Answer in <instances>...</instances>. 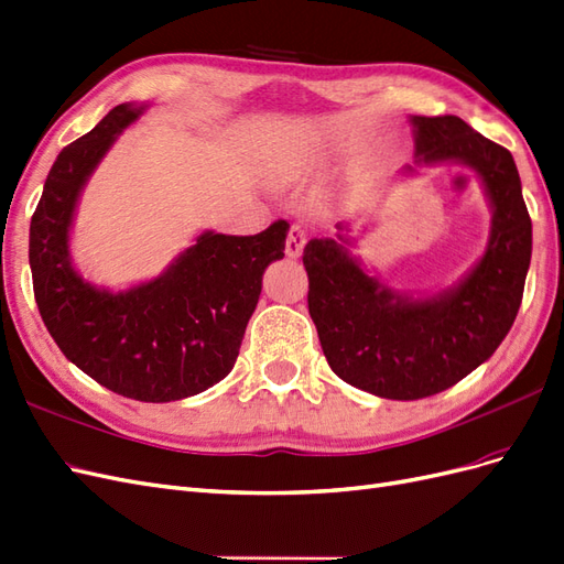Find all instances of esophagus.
<instances>
[{
    "mask_svg": "<svg viewBox=\"0 0 564 564\" xmlns=\"http://www.w3.org/2000/svg\"><path fill=\"white\" fill-rule=\"evenodd\" d=\"M305 247V232L301 226H292L289 228V235H286V256L289 259H299L301 251Z\"/></svg>",
    "mask_w": 564,
    "mask_h": 564,
    "instance_id": "1",
    "label": "esophagus"
}]
</instances>
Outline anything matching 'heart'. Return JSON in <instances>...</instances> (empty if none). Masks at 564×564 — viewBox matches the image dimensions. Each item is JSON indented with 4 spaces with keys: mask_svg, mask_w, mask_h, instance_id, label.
<instances>
[{
    "mask_svg": "<svg viewBox=\"0 0 564 564\" xmlns=\"http://www.w3.org/2000/svg\"><path fill=\"white\" fill-rule=\"evenodd\" d=\"M299 166H301V158L294 155V152H289V155L278 160L280 172H294V169H299Z\"/></svg>",
    "mask_w": 564,
    "mask_h": 564,
    "instance_id": "1",
    "label": "heart"
}]
</instances>
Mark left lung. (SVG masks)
Segmentation results:
<instances>
[{
    "label": "left lung",
    "mask_w": 564,
    "mask_h": 564,
    "mask_svg": "<svg viewBox=\"0 0 564 564\" xmlns=\"http://www.w3.org/2000/svg\"><path fill=\"white\" fill-rule=\"evenodd\" d=\"M409 122L416 166L456 162L482 181L491 207L482 259L454 286L412 296L369 275L350 253L348 226H336V240L315 237L303 249L308 311L329 367L388 400L435 395L487 362L513 327L532 259V218L513 155L456 115Z\"/></svg>",
    "instance_id": "8db88e82"
}]
</instances>
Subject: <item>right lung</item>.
Listing matches in <instances>:
<instances>
[{
    "label": "right lung",
    "instance_id": "obj_1",
    "mask_svg": "<svg viewBox=\"0 0 564 564\" xmlns=\"http://www.w3.org/2000/svg\"><path fill=\"white\" fill-rule=\"evenodd\" d=\"M148 106L112 108L61 150L30 224L35 301L63 355L108 390L141 402H174L226 379L261 296L263 272L284 256L289 224L259 235L204 230L162 275L110 292L73 265L79 195L106 152Z\"/></svg>",
    "mask_w": 564,
    "mask_h": 564
}]
</instances>
